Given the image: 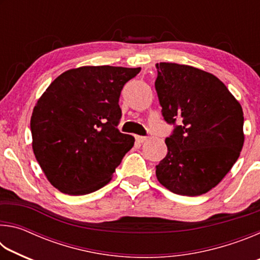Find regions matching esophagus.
<instances>
[{"label": "esophagus", "instance_id": "esophagus-1", "mask_svg": "<svg viewBox=\"0 0 260 260\" xmlns=\"http://www.w3.org/2000/svg\"><path fill=\"white\" fill-rule=\"evenodd\" d=\"M148 139L146 138V136H136V141H138L139 143H143V142H146Z\"/></svg>", "mask_w": 260, "mask_h": 260}]
</instances>
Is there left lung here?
I'll return each mask as SVG.
<instances>
[{"mask_svg":"<svg viewBox=\"0 0 260 260\" xmlns=\"http://www.w3.org/2000/svg\"><path fill=\"white\" fill-rule=\"evenodd\" d=\"M161 113L178 124L166 138L167 155L156 177L183 196L208 192L225 178L243 148V110L222 81L189 65L157 63Z\"/></svg>","mask_w":260,"mask_h":260,"instance_id":"8db88e82","label":"left lung"}]
</instances>
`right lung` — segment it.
I'll return each mask as SVG.
<instances>
[{
	"label": "right lung",
	"mask_w": 260,
	"mask_h": 260,
	"mask_svg": "<svg viewBox=\"0 0 260 260\" xmlns=\"http://www.w3.org/2000/svg\"><path fill=\"white\" fill-rule=\"evenodd\" d=\"M141 68L81 67L57 77L30 117L32 148L52 186L68 195H87L110 182L134 146L117 128L122 87Z\"/></svg>",
	"instance_id": "obj_1"
}]
</instances>
